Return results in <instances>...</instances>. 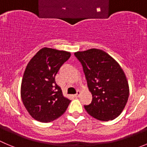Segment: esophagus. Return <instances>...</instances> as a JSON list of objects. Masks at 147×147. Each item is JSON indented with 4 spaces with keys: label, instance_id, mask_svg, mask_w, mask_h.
<instances>
[{
    "label": "esophagus",
    "instance_id": "esophagus-1",
    "mask_svg": "<svg viewBox=\"0 0 147 147\" xmlns=\"http://www.w3.org/2000/svg\"><path fill=\"white\" fill-rule=\"evenodd\" d=\"M80 94H81V92L79 90H78L77 92H76V94H75V97H79V96H80Z\"/></svg>",
    "mask_w": 147,
    "mask_h": 147
}]
</instances>
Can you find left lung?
<instances>
[{"label": "left lung", "mask_w": 147, "mask_h": 147, "mask_svg": "<svg viewBox=\"0 0 147 147\" xmlns=\"http://www.w3.org/2000/svg\"><path fill=\"white\" fill-rule=\"evenodd\" d=\"M83 66L92 101L84 105L91 116L102 121L114 120L123 110L129 96L125 73L105 51L92 48L74 53Z\"/></svg>", "instance_id": "obj_1"}]
</instances>
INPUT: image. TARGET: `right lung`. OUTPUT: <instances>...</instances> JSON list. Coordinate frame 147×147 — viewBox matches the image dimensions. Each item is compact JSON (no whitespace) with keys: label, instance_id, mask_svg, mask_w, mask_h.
Masks as SVG:
<instances>
[{"label":"right lung","instance_id":"right-lung-1","mask_svg":"<svg viewBox=\"0 0 147 147\" xmlns=\"http://www.w3.org/2000/svg\"><path fill=\"white\" fill-rule=\"evenodd\" d=\"M70 56L69 52L43 47L26 65L21 97L28 113L36 121H53L65 113L71 102L55 82L57 73Z\"/></svg>","mask_w":147,"mask_h":147}]
</instances>
